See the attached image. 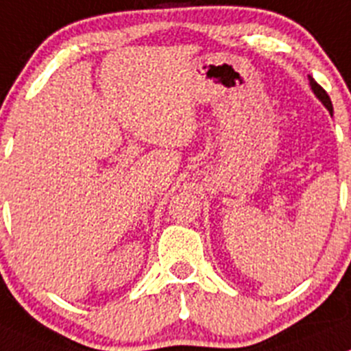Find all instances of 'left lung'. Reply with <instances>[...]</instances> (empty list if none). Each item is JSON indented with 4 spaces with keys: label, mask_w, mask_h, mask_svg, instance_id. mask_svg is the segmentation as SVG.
<instances>
[{
    "label": "left lung",
    "mask_w": 351,
    "mask_h": 351,
    "mask_svg": "<svg viewBox=\"0 0 351 351\" xmlns=\"http://www.w3.org/2000/svg\"><path fill=\"white\" fill-rule=\"evenodd\" d=\"M308 84H310V89H312L313 95L317 96V99H319V101L322 103V105L326 106V108H328V112L332 115V103H331V98H329V96H328V93L324 91V89L320 88V86L317 84L315 81H313L312 75H308Z\"/></svg>",
    "instance_id": "1"
}]
</instances>
